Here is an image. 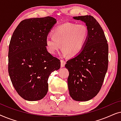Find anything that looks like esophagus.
<instances>
[{
	"mask_svg": "<svg viewBox=\"0 0 121 121\" xmlns=\"http://www.w3.org/2000/svg\"><path fill=\"white\" fill-rule=\"evenodd\" d=\"M60 63H61V64H60L61 67H64L65 64V61H64V60H61Z\"/></svg>",
	"mask_w": 121,
	"mask_h": 121,
	"instance_id": "1",
	"label": "esophagus"
}]
</instances>
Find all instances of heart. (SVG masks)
Wrapping results in <instances>:
<instances>
[{"label": "heart", "mask_w": 121, "mask_h": 121, "mask_svg": "<svg viewBox=\"0 0 121 121\" xmlns=\"http://www.w3.org/2000/svg\"><path fill=\"white\" fill-rule=\"evenodd\" d=\"M88 37V29L84 24L67 22L52 32V36L46 38V47L49 53L56 54L62 49V54L70 57L78 55L84 49Z\"/></svg>", "instance_id": "b5f03b06"}]
</instances>
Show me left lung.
I'll return each instance as SVG.
<instances>
[{
    "label": "left lung",
    "instance_id": "1",
    "mask_svg": "<svg viewBox=\"0 0 121 121\" xmlns=\"http://www.w3.org/2000/svg\"><path fill=\"white\" fill-rule=\"evenodd\" d=\"M85 23L88 37L84 49L67 62L69 94L77 101H87L99 93L108 68V47L100 24L90 15L73 17Z\"/></svg>",
    "mask_w": 121,
    "mask_h": 121
}]
</instances>
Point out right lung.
Masks as SVG:
<instances>
[{
	"mask_svg": "<svg viewBox=\"0 0 121 121\" xmlns=\"http://www.w3.org/2000/svg\"><path fill=\"white\" fill-rule=\"evenodd\" d=\"M57 23L51 16L32 18L17 26L9 47L8 72L18 94L25 100L34 101L45 96L48 79L60 68V60L48 52L45 39Z\"/></svg>",
	"mask_w": 121,
	"mask_h": 121,
	"instance_id": "right-lung-1",
	"label": "right lung"
}]
</instances>
